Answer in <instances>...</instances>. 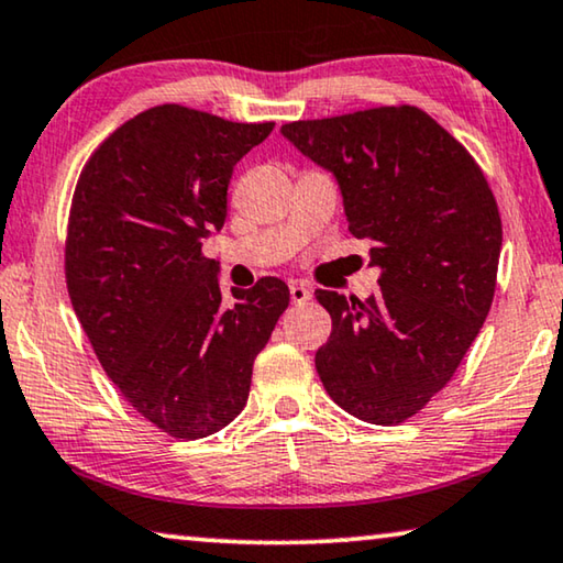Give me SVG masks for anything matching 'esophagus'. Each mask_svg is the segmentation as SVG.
Masks as SVG:
<instances>
[{
    "mask_svg": "<svg viewBox=\"0 0 563 563\" xmlns=\"http://www.w3.org/2000/svg\"><path fill=\"white\" fill-rule=\"evenodd\" d=\"M310 296H313V292H310V288L306 283H290V300L292 303H306V300H310Z\"/></svg>",
    "mask_w": 563,
    "mask_h": 563,
    "instance_id": "esophagus-1",
    "label": "esophagus"
}]
</instances>
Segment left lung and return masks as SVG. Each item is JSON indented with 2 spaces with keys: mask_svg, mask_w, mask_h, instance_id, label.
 I'll use <instances>...</instances> for the list:
<instances>
[{
  "mask_svg": "<svg viewBox=\"0 0 563 563\" xmlns=\"http://www.w3.org/2000/svg\"><path fill=\"white\" fill-rule=\"evenodd\" d=\"M339 179L349 230L372 242L379 290H316L331 335L316 351L329 397L364 422L401 424L448 387L496 296L503 224L470 151L417 106L283 125Z\"/></svg>",
  "mask_w": 563,
  "mask_h": 563,
  "instance_id": "obj_1",
  "label": "left lung"
}]
</instances>
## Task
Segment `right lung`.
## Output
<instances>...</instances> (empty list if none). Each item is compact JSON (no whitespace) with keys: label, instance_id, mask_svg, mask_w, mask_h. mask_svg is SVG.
I'll return each mask as SVG.
<instances>
[{"label":"right lung","instance_id":"1","mask_svg":"<svg viewBox=\"0 0 563 563\" xmlns=\"http://www.w3.org/2000/svg\"><path fill=\"white\" fill-rule=\"evenodd\" d=\"M273 121L179 103L119 125L82 166L67 217L65 283L103 372L176 440L220 432L247 405L255 356L290 303L280 278L232 288L201 240L228 217L234 164Z\"/></svg>","mask_w":563,"mask_h":563}]
</instances>
